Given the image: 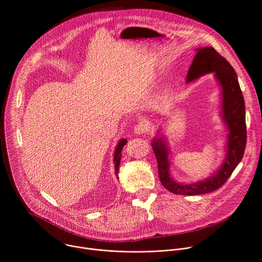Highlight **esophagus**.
I'll return each instance as SVG.
<instances>
[{"label": "esophagus", "instance_id": "esophagus-1", "mask_svg": "<svg viewBox=\"0 0 262 262\" xmlns=\"http://www.w3.org/2000/svg\"><path fill=\"white\" fill-rule=\"evenodd\" d=\"M147 130H148V123L145 122V121L139 122L138 124L135 125V128H134V133H135L136 135H143V134H145Z\"/></svg>", "mask_w": 262, "mask_h": 262}]
</instances>
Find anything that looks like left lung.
Returning a JSON list of instances; mask_svg holds the SVG:
<instances>
[{"instance_id":"left-lung-1","label":"left lung","mask_w":262,"mask_h":262,"mask_svg":"<svg viewBox=\"0 0 262 262\" xmlns=\"http://www.w3.org/2000/svg\"><path fill=\"white\" fill-rule=\"evenodd\" d=\"M196 51L197 54L186 76V83L198 79L203 74L214 73L222 88V118L228 129L227 150L225 160L216 173L197 182L181 183L175 181L170 175L169 149L166 140L164 137L155 138L151 145L158 161L160 180L164 188L175 195L193 196L220 189L241 163L247 144L245 100L235 70L211 47Z\"/></svg>"}]
</instances>
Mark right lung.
I'll return each mask as SVG.
<instances>
[{"label":"right lung","mask_w":262,"mask_h":262,"mask_svg":"<svg viewBox=\"0 0 262 262\" xmlns=\"http://www.w3.org/2000/svg\"><path fill=\"white\" fill-rule=\"evenodd\" d=\"M127 143V140L122 139L119 141L116 149H115V152H114V164H115V174L118 177V171H119V166H120V160H121V150L122 148L124 147V145Z\"/></svg>","instance_id":"obj_1"}]
</instances>
